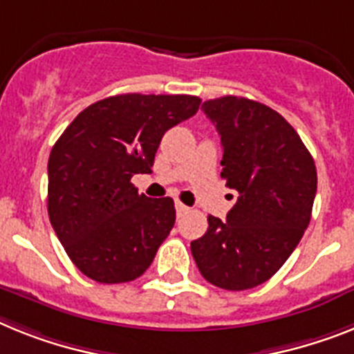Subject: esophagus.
<instances>
[{
    "instance_id": "esophagus-1",
    "label": "esophagus",
    "mask_w": 354,
    "mask_h": 354,
    "mask_svg": "<svg viewBox=\"0 0 354 354\" xmlns=\"http://www.w3.org/2000/svg\"><path fill=\"white\" fill-rule=\"evenodd\" d=\"M174 207H176V214H178V216H182V214L189 212V207H185V205L180 203V201H176V203H174Z\"/></svg>"
}]
</instances>
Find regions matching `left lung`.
<instances>
[{"instance_id":"left-lung-1","label":"left lung","mask_w":354,"mask_h":354,"mask_svg":"<svg viewBox=\"0 0 354 354\" xmlns=\"http://www.w3.org/2000/svg\"><path fill=\"white\" fill-rule=\"evenodd\" d=\"M201 109L221 136V178L239 198L227 221L209 216L205 236L191 243L192 257L214 286L250 290L266 283L301 241L317 169L301 136L268 106L227 95Z\"/></svg>"}]
</instances>
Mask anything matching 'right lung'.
<instances>
[{
	"mask_svg": "<svg viewBox=\"0 0 354 354\" xmlns=\"http://www.w3.org/2000/svg\"><path fill=\"white\" fill-rule=\"evenodd\" d=\"M192 95H115L73 118L48 160V216L68 257L102 284L129 283L153 263L176 221L171 198L131 183L151 172L167 129L191 118Z\"/></svg>",
	"mask_w": 354,
	"mask_h": 354,
	"instance_id": "obj_1",
	"label": "right lung"
}]
</instances>
